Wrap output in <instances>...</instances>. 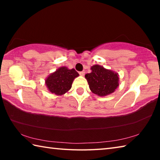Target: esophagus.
<instances>
[{
  "instance_id": "esophagus-1",
  "label": "esophagus",
  "mask_w": 160,
  "mask_h": 160,
  "mask_svg": "<svg viewBox=\"0 0 160 160\" xmlns=\"http://www.w3.org/2000/svg\"><path fill=\"white\" fill-rule=\"evenodd\" d=\"M79 74L81 75V76H84V75H85V71H81L79 72Z\"/></svg>"
}]
</instances>
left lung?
<instances>
[{
	"label": "left lung",
	"mask_w": 160,
	"mask_h": 160,
	"mask_svg": "<svg viewBox=\"0 0 160 160\" xmlns=\"http://www.w3.org/2000/svg\"><path fill=\"white\" fill-rule=\"evenodd\" d=\"M92 72L87 73L88 81L92 92L99 97H105L113 93L119 85L118 73L106 69L99 65L91 67Z\"/></svg>",
	"instance_id": "1"
}]
</instances>
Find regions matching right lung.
Instances as JSON below:
<instances>
[{
	"label": "right lung",
	"instance_id": "add662e5",
	"mask_svg": "<svg viewBox=\"0 0 160 160\" xmlns=\"http://www.w3.org/2000/svg\"><path fill=\"white\" fill-rule=\"evenodd\" d=\"M79 76L75 69L60 67L46 78L45 84L48 90L56 95H63L68 92L75 78Z\"/></svg>",
	"mask_w": 160,
	"mask_h": 160
}]
</instances>
